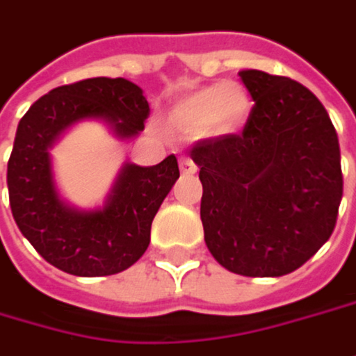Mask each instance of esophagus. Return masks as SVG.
<instances>
[{"label": "esophagus", "instance_id": "esophagus-1", "mask_svg": "<svg viewBox=\"0 0 356 356\" xmlns=\"http://www.w3.org/2000/svg\"><path fill=\"white\" fill-rule=\"evenodd\" d=\"M179 169H181L183 175H193V173L197 171V165H195L189 157H181V161H179Z\"/></svg>", "mask_w": 356, "mask_h": 356}]
</instances>
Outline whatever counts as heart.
<instances>
[{
	"label": "heart",
	"mask_w": 356,
	"mask_h": 356,
	"mask_svg": "<svg viewBox=\"0 0 356 356\" xmlns=\"http://www.w3.org/2000/svg\"><path fill=\"white\" fill-rule=\"evenodd\" d=\"M250 115V96L240 82H218L185 95L173 106V120L211 135L236 133Z\"/></svg>",
	"instance_id": "obj_1"
}]
</instances>
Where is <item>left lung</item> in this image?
Returning <instances> with one entry per match:
<instances>
[{"label": "left lung", "instance_id": "left-lung-1", "mask_svg": "<svg viewBox=\"0 0 356 356\" xmlns=\"http://www.w3.org/2000/svg\"><path fill=\"white\" fill-rule=\"evenodd\" d=\"M254 100L240 135L197 140L201 221L211 256L234 274L284 276L334 232L343 199L339 136L300 82L241 70Z\"/></svg>", "mask_w": 356, "mask_h": 356}]
</instances>
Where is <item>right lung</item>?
I'll list each match as a JSON object with an SVG mask.
<instances>
[{"mask_svg":"<svg viewBox=\"0 0 356 356\" xmlns=\"http://www.w3.org/2000/svg\"><path fill=\"white\" fill-rule=\"evenodd\" d=\"M143 90L124 78H86L38 98L22 116L8 161L13 220L35 252L62 272L95 278L131 268L149 248L151 223L179 179L175 155L153 167L127 165L108 203L78 211L58 197L48 149L82 118H102L122 138L149 118Z\"/></svg>","mask_w":356,"mask_h":356,"instance_id":"right-lung-1","label":"right lung"}]
</instances>
